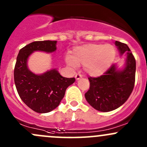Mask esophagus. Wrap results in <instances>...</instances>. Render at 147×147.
I'll list each match as a JSON object with an SVG mask.
<instances>
[{
    "instance_id": "obj_1",
    "label": "esophagus",
    "mask_w": 147,
    "mask_h": 147,
    "mask_svg": "<svg viewBox=\"0 0 147 147\" xmlns=\"http://www.w3.org/2000/svg\"><path fill=\"white\" fill-rule=\"evenodd\" d=\"M82 78V75H81V74H77L76 75H75V79H76L77 80H80V79H81Z\"/></svg>"
}]
</instances>
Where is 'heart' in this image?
I'll list each match as a JSON object with an SVG mask.
<instances>
[{
	"label": "heart",
	"instance_id": "heart-1",
	"mask_svg": "<svg viewBox=\"0 0 147 147\" xmlns=\"http://www.w3.org/2000/svg\"><path fill=\"white\" fill-rule=\"evenodd\" d=\"M115 56L116 49L111 44H86L75 47L72 56L66 55L65 61L73 68L83 65L88 75L97 77L110 68Z\"/></svg>",
	"mask_w": 147,
	"mask_h": 147
}]
</instances>
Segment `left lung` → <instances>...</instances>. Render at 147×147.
<instances>
[{"label": "left lung", "instance_id": "obj_1", "mask_svg": "<svg viewBox=\"0 0 147 147\" xmlns=\"http://www.w3.org/2000/svg\"><path fill=\"white\" fill-rule=\"evenodd\" d=\"M115 46L120 55L126 53L124 67L118 68L113 64L104 75L89 78L90 87L85 98L90 106L101 112H109L123 104L133 90L135 82L136 61L125 44L116 41Z\"/></svg>", "mask_w": 147, "mask_h": 147}]
</instances>
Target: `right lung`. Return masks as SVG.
Here are the masks:
<instances>
[{
	"instance_id": "add662e5",
	"label": "right lung",
	"mask_w": 147,
	"mask_h": 147,
	"mask_svg": "<svg viewBox=\"0 0 147 147\" xmlns=\"http://www.w3.org/2000/svg\"><path fill=\"white\" fill-rule=\"evenodd\" d=\"M57 41H34L20 49L14 69V80L22 101L34 111L46 113L58 106L66 89L75 79L61 76L56 69L42 74L34 73L27 65L29 57L34 51L53 53L57 49Z\"/></svg>"
}]
</instances>
